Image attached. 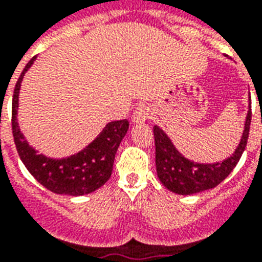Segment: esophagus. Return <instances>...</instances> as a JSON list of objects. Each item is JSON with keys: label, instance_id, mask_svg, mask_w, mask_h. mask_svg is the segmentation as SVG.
Wrapping results in <instances>:
<instances>
[{"label": "esophagus", "instance_id": "obj_1", "mask_svg": "<svg viewBox=\"0 0 262 262\" xmlns=\"http://www.w3.org/2000/svg\"><path fill=\"white\" fill-rule=\"evenodd\" d=\"M148 118H149V108L147 107V105L141 104V105H137L135 111H133L132 121H133L135 123H141V122H145Z\"/></svg>", "mask_w": 262, "mask_h": 262}]
</instances>
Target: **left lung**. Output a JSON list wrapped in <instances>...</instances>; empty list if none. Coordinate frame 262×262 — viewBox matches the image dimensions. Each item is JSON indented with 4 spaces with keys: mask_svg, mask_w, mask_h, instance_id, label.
Instances as JSON below:
<instances>
[{
    "mask_svg": "<svg viewBox=\"0 0 262 262\" xmlns=\"http://www.w3.org/2000/svg\"><path fill=\"white\" fill-rule=\"evenodd\" d=\"M251 107V105H250ZM251 122V108L249 110L245 123V130L236 151L228 159L219 163H195L185 159L171 144L170 139L163 133L162 129L154 126L155 139V163L158 177L167 189L180 195L202 192L205 189L214 188L224 181L239 162L243 151L246 148L249 130Z\"/></svg>",
    "mask_w": 262,
    "mask_h": 262,
    "instance_id": "obj_1",
    "label": "left lung"
}]
</instances>
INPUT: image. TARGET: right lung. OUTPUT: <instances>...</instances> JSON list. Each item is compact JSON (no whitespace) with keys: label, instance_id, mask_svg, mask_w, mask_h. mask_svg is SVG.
<instances>
[{"label":"right lung","instance_id":"1","mask_svg":"<svg viewBox=\"0 0 262 262\" xmlns=\"http://www.w3.org/2000/svg\"><path fill=\"white\" fill-rule=\"evenodd\" d=\"M34 60L35 57L30 60L23 73L20 74L12 99V133L17 154L34 179L52 192L71 196L93 192L111 177L115 154L129 129V122L127 119L110 122L92 144L73 157L55 161L38 155L27 144L16 122L20 82Z\"/></svg>","mask_w":262,"mask_h":262}]
</instances>
